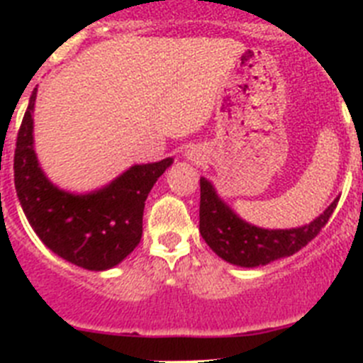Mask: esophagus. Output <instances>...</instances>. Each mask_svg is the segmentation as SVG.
Returning a JSON list of instances; mask_svg holds the SVG:
<instances>
[{
    "label": "esophagus",
    "instance_id": "34e87169",
    "mask_svg": "<svg viewBox=\"0 0 363 363\" xmlns=\"http://www.w3.org/2000/svg\"><path fill=\"white\" fill-rule=\"evenodd\" d=\"M187 158L194 163H200V160H203V156H201V152L198 149H191L187 152Z\"/></svg>",
    "mask_w": 363,
    "mask_h": 363
}]
</instances>
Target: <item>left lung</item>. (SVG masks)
<instances>
[{"instance_id":"8db88e82","label":"left lung","mask_w":363,"mask_h":363,"mask_svg":"<svg viewBox=\"0 0 363 363\" xmlns=\"http://www.w3.org/2000/svg\"><path fill=\"white\" fill-rule=\"evenodd\" d=\"M338 198L309 225L262 229L238 218L218 198L211 182L200 179V234L220 258L240 267H258L291 256L320 234L336 209Z\"/></svg>"}]
</instances>
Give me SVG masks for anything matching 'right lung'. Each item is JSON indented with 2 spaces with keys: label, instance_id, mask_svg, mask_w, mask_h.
Returning <instances> with one entry per match:
<instances>
[{
  "label": "right lung",
  "instance_id": "right-lung-1",
  "mask_svg": "<svg viewBox=\"0 0 363 363\" xmlns=\"http://www.w3.org/2000/svg\"><path fill=\"white\" fill-rule=\"evenodd\" d=\"M32 92L14 150V185L34 233L50 251L89 271L118 265L142 240L143 207L152 185L174 160L134 165L107 187L70 194L50 184L38 165L32 140Z\"/></svg>",
  "mask_w": 363,
  "mask_h": 363
}]
</instances>
